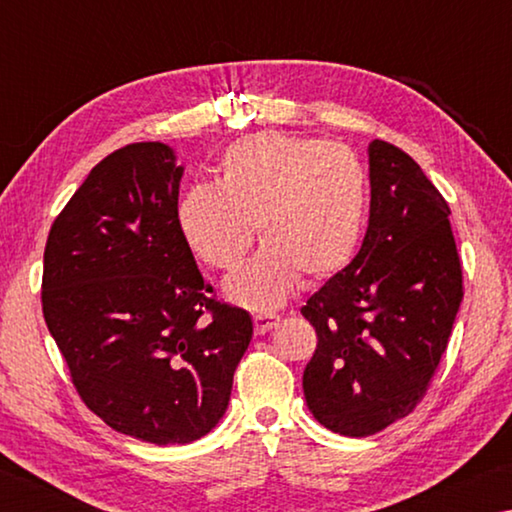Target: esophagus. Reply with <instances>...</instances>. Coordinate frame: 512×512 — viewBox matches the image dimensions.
<instances>
[{
  "label": "esophagus",
  "mask_w": 512,
  "mask_h": 512,
  "mask_svg": "<svg viewBox=\"0 0 512 512\" xmlns=\"http://www.w3.org/2000/svg\"><path fill=\"white\" fill-rule=\"evenodd\" d=\"M253 320H255V332L257 334H266V332H271V329L277 323H280V316H275V314H255Z\"/></svg>",
  "instance_id": "34e87169"
}]
</instances>
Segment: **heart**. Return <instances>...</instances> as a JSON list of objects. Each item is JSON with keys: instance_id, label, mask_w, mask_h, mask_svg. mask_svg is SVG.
I'll return each mask as SVG.
<instances>
[{"instance_id": "1", "label": "heart", "mask_w": 512, "mask_h": 512, "mask_svg": "<svg viewBox=\"0 0 512 512\" xmlns=\"http://www.w3.org/2000/svg\"><path fill=\"white\" fill-rule=\"evenodd\" d=\"M368 210V178L343 146L284 133L232 142L219 160V183H196L180 196L176 221L192 253L232 271L259 230L264 250L232 277L228 293L248 307H275L300 277L320 282L357 253Z\"/></svg>"}]
</instances>
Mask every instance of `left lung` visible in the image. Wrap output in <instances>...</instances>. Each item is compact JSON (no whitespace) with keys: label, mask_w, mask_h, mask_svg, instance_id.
Segmentation results:
<instances>
[{"label":"left lung","mask_w":512,"mask_h":512,"mask_svg":"<svg viewBox=\"0 0 512 512\" xmlns=\"http://www.w3.org/2000/svg\"><path fill=\"white\" fill-rule=\"evenodd\" d=\"M370 221L357 257L300 309L316 329L302 375L314 418L372 436L427 395L463 300L443 194L395 144H370Z\"/></svg>","instance_id":"left-lung-1"}]
</instances>
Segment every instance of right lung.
<instances>
[{"label": "right lung", "mask_w": 512, "mask_h": 512, "mask_svg": "<svg viewBox=\"0 0 512 512\" xmlns=\"http://www.w3.org/2000/svg\"><path fill=\"white\" fill-rule=\"evenodd\" d=\"M183 167L162 142L106 155L51 223L42 316L85 406L119 433L185 445L216 427L253 339L178 230Z\"/></svg>", "instance_id": "obj_1"}]
</instances>
